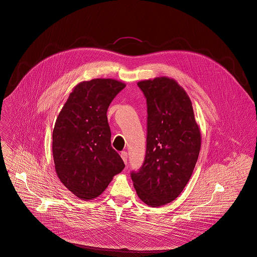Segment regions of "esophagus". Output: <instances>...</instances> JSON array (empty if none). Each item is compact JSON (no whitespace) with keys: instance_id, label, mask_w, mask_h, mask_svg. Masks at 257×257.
I'll return each instance as SVG.
<instances>
[{"instance_id":"34e87169","label":"esophagus","mask_w":257,"mask_h":257,"mask_svg":"<svg viewBox=\"0 0 257 257\" xmlns=\"http://www.w3.org/2000/svg\"><path fill=\"white\" fill-rule=\"evenodd\" d=\"M120 156H121V158H122V159H123L124 163H125V164H127V158H128V155H127V153H126V152H122V153L120 154Z\"/></svg>"}]
</instances>
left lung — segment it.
<instances>
[{
    "instance_id": "obj_1",
    "label": "left lung",
    "mask_w": 257,
    "mask_h": 257,
    "mask_svg": "<svg viewBox=\"0 0 257 257\" xmlns=\"http://www.w3.org/2000/svg\"><path fill=\"white\" fill-rule=\"evenodd\" d=\"M148 104L147 153L131 177L139 198L152 207L179 197L198 160L201 135L193 104L176 80L162 76L138 82Z\"/></svg>"
}]
</instances>
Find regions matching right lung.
Listing matches in <instances>:
<instances>
[{"label": "right lung", "instance_id": "1", "mask_svg": "<svg viewBox=\"0 0 257 257\" xmlns=\"http://www.w3.org/2000/svg\"><path fill=\"white\" fill-rule=\"evenodd\" d=\"M125 84L97 78L77 84L57 117L53 157L60 182L77 198H98L125 164L111 147L107 108Z\"/></svg>", "mask_w": 257, "mask_h": 257}]
</instances>
